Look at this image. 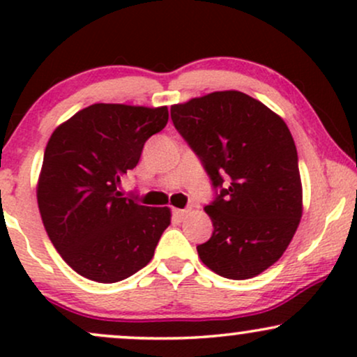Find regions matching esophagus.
Returning <instances> with one entry per match:
<instances>
[{"mask_svg": "<svg viewBox=\"0 0 357 357\" xmlns=\"http://www.w3.org/2000/svg\"><path fill=\"white\" fill-rule=\"evenodd\" d=\"M188 213H190V210H188V208H184V210H173V215H174L178 220H183L184 216L188 215Z\"/></svg>", "mask_w": 357, "mask_h": 357, "instance_id": "esophagus-1", "label": "esophagus"}]
</instances>
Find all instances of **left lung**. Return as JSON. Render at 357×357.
Listing matches in <instances>:
<instances>
[{
  "label": "left lung",
  "mask_w": 357,
  "mask_h": 357,
  "mask_svg": "<svg viewBox=\"0 0 357 357\" xmlns=\"http://www.w3.org/2000/svg\"><path fill=\"white\" fill-rule=\"evenodd\" d=\"M181 137L210 178L204 211L211 238L198 245L208 268L245 280L284 255L302 216L298 158L289 127L243 92H213L171 107Z\"/></svg>",
  "instance_id": "1"
}]
</instances>
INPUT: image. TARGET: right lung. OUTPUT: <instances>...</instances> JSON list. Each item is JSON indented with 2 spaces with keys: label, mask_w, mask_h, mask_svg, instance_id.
<instances>
[{
  "label": "right lung",
  "mask_w": 357,
  "mask_h": 357,
  "mask_svg": "<svg viewBox=\"0 0 357 357\" xmlns=\"http://www.w3.org/2000/svg\"><path fill=\"white\" fill-rule=\"evenodd\" d=\"M167 119V107L93 104L52 134L38 181L40 215L53 247L82 277L114 284L154 257L169 210L144 206L119 186Z\"/></svg>",
  "instance_id": "add662e5"
}]
</instances>
